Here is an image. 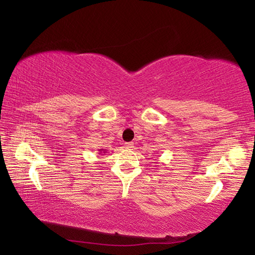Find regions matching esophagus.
I'll return each mask as SVG.
<instances>
[{
    "mask_svg": "<svg viewBox=\"0 0 255 255\" xmlns=\"http://www.w3.org/2000/svg\"><path fill=\"white\" fill-rule=\"evenodd\" d=\"M125 147L128 148V149H130V148L133 147V144L132 143H126V144H125Z\"/></svg>",
    "mask_w": 255,
    "mask_h": 255,
    "instance_id": "34e87169",
    "label": "esophagus"
}]
</instances>
